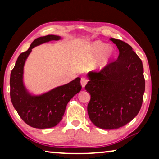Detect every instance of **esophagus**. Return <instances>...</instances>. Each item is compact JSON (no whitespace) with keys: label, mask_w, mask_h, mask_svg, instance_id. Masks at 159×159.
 <instances>
[{"label":"esophagus","mask_w":159,"mask_h":159,"mask_svg":"<svg viewBox=\"0 0 159 159\" xmlns=\"http://www.w3.org/2000/svg\"><path fill=\"white\" fill-rule=\"evenodd\" d=\"M87 83H88V79H86V78H84V77L81 78V79H80V84H81L83 88L85 87V86H86Z\"/></svg>","instance_id":"1"}]
</instances>
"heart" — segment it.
<instances>
[{
	"instance_id": "1",
	"label": "heart",
	"mask_w": 159,
	"mask_h": 159,
	"mask_svg": "<svg viewBox=\"0 0 159 159\" xmlns=\"http://www.w3.org/2000/svg\"><path fill=\"white\" fill-rule=\"evenodd\" d=\"M89 51L91 55L97 57L92 66L95 70H102L107 67L115 55V50L112 47L108 46L99 41H96L90 44Z\"/></svg>"
}]
</instances>
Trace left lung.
Here are the masks:
<instances>
[{
    "mask_svg": "<svg viewBox=\"0 0 159 159\" xmlns=\"http://www.w3.org/2000/svg\"><path fill=\"white\" fill-rule=\"evenodd\" d=\"M120 54L99 72L88 73L85 89L91 99L87 110L92 123L104 129L120 128L136 117L145 91L141 60L130 45L111 38Z\"/></svg>",
    "mask_w": 159,
    "mask_h": 159,
    "instance_id": "1",
    "label": "left lung"
}]
</instances>
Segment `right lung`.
<instances>
[{
  "label": "right lung",
  "instance_id": "add662e5",
  "mask_svg": "<svg viewBox=\"0 0 159 159\" xmlns=\"http://www.w3.org/2000/svg\"><path fill=\"white\" fill-rule=\"evenodd\" d=\"M60 39V36L49 34L34 40L27 51L20 54L11 73L10 96L13 106L20 117L34 128L56 126L62 120L69 101L81 90L79 77L68 84L38 96L31 94L24 86V66L32 49L45 42Z\"/></svg>",
  "mask_w": 159,
  "mask_h": 159
}]
</instances>
